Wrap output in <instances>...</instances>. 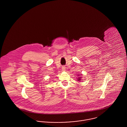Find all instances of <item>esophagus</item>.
<instances>
[{
    "label": "esophagus",
    "mask_w": 127,
    "mask_h": 127,
    "mask_svg": "<svg viewBox=\"0 0 127 127\" xmlns=\"http://www.w3.org/2000/svg\"><path fill=\"white\" fill-rule=\"evenodd\" d=\"M65 69H66V67H65V66H63V67H62V70H63V71L65 70Z\"/></svg>",
    "instance_id": "34e87169"
}]
</instances>
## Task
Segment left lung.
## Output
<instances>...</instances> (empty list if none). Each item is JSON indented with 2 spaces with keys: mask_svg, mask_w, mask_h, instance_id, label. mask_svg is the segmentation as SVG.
Listing matches in <instances>:
<instances>
[{
  "mask_svg": "<svg viewBox=\"0 0 127 127\" xmlns=\"http://www.w3.org/2000/svg\"><path fill=\"white\" fill-rule=\"evenodd\" d=\"M81 77H80L78 79V81H79V80H81Z\"/></svg>",
  "mask_w": 127,
  "mask_h": 127,
  "instance_id": "8db88e82",
  "label": "left lung"
}]
</instances>
